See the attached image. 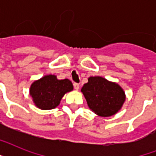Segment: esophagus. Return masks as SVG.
<instances>
[{"label": "esophagus", "instance_id": "obj_1", "mask_svg": "<svg viewBox=\"0 0 156 156\" xmlns=\"http://www.w3.org/2000/svg\"><path fill=\"white\" fill-rule=\"evenodd\" d=\"M73 87H74V89H75V90H78V89H79V84H78V83H73Z\"/></svg>", "mask_w": 156, "mask_h": 156}]
</instances>
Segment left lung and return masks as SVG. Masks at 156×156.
Listing matches in <instances>:
<instances>
[{"mask_svg":"<svg viewBox=\"0 0 156 156\" xmlns=\"http://www.w3.org/2000/svg\"><path fill=\"white\" fill-rule=\"evenodd\" d=\"M81 91L89 108L100 116H113L126 101V94L121 86L100 76L90 77Z\"/></svg>","mask_w":156,"mask_h":156,"instance_id":"left-lung-1","label":"left lung"}]
</instances>
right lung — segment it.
<instances>
[{
    "instance_id": "obj_1",
    "label": "right lung",
    "mask_w": 156,
    "mask_h": 156,
    "mask_svg": "<svg viewBox=\"0 0 156 156\" xmlns=\"http://www.w3.org/2000/svg\"><path fill=\"white\" fill-rule=\"evenodd\" d=\"M73 89V84L69 79L59 80L56 75L48 74L33 82L30 95L37 108L49 110L58 106L65 94Z\"/></svg>"
}]
</instances>
